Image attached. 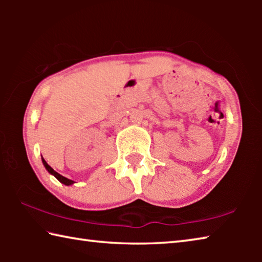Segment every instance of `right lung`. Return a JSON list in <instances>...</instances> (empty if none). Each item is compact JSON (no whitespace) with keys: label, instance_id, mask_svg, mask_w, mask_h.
I'll return each mask as SVG.
<instances>
[{"label":"right lung","instance_id":"1","mask_svg":"<svg viewBox=\"0 0 262 262\" xmlns=\"http://www.w3.org/2000/svg\"><path fill=\"white\" fill-rule=\"evenodd\" d=\"M42 163H43V165H45V167L47 168V171L50 172V173H52L53 176H54L57 180L61 181L62 184H64V185H72V184H74V181H73V180H70V179H68V178H66V177L61 176L60 173H57L56 171L53 170V168H52L50 165H48V164L46 163V161H45V159H43V158H42Z\"/></svg>","mask_w":262,"mask_h":262}]
</instances>
